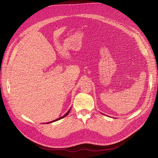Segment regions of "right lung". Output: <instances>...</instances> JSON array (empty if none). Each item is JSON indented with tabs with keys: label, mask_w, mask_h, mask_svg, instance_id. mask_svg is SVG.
I'll return each instance as SVG.
<instances>
[{
	"label": "right lung",
	"mask_w": 158,
	"mask_h": 158,
	"mask_svg": "<svg viewBox=\"0 0 158 158\" xmlns=\"http://www.w3.org/2000/svg\"><path fill=\"white\" fill-rule=\"evenodd\" d=\"M70 109L68 111V112L66 113L64 115H63V117H60V118H57V119H56V120H54V121H51V122H49V123H52V122H55V121H58V120H60V119H61V118H64V117H65L66 116H67L68 114H69V112H70Z\"/></svg>",
	"instance_id": "right-lung-1"
}]
</instances>
